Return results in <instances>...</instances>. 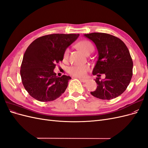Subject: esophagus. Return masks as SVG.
<instances>
[{
	"instance_id": "esophagus-1",
	"label": "esophagus",
	"mask_w": 148,
	"mask_h": 148,
	"mask_svg": "<svg viewBox=\"0 0 148 148\" xmlns=\"http://www.w3.org/2000/svg\"><path fill=\"white\" fill-rule=\"evenodd\" d=\"M79 79L80 80V81H81L82 82H83V83H85V82H86L88 80L86 79H83V78H79Z\"/></svg>"
}]
</instances>
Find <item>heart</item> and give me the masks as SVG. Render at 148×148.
<instances>
[{"instance_id":"1","label":"heart","mask_w":148,"mask_h":148,"mask_svg":"<svg viewBox=\"0 0 148 148\" xmlns=\"http://www.w3.org/2000/svg\"><path fill=\"white\" fill-rule=\"evenodd\" d=\"M75 46L79 51L84 53L85 55H86L87 53L89 52H91L93 51V46L92 44L88 41H85V40L79 41L76 44ZM69 53V49H66L64 53V59L65 60L68 58ZM89 70V67L87 65L72 66L69 68L68 72L71 75H73L76 77H83L86 75Z\"/></svg>"}]
</instances>
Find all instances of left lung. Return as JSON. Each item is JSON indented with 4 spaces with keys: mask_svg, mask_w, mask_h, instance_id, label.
Instances as JSON below:
<instances>
[{
    "mask_svg": "<svg viewBox=\"0 0 148 148\" xmlns=\"http://www.w3.org/2000/svg\"><path fill=\"white\" fill-rule=\"evenodd\" d=\"M84 36L95 44L98 59L92 70L97 75V86L91 94L97 98L110 100L126 90L133 75V61L128 49L119 38L109 34L92 33ZM101 74L106 78L100 79Z\"/></svg>",
    "mask_w": 148,
    "mask_h": 148,
    "instance_id": "left-lung-1",
    "label": "left lung"
}]
</instances>
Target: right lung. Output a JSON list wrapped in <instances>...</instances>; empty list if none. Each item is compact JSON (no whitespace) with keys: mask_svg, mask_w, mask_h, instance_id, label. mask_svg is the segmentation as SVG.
Listing matches in <instances>:
<instances>
[{"mask_svg":"<svg viewBox=\"0 0 148 148\" xmlns=\"http://www.w3.org/2000/svg\"><path fill=\"white\" fill-rule=\"evenodd\" d=\"M79 34H52L35 39L26 49L20 75L29 95L39 101H52L59 97L68 86L69 76L58 77L53 72L56 64L63 60L66 49Z\"/></svg>","mask_w":148,"mask_h":148,"instance_id":"obj_1","label":"right lung"}]
</instances>
